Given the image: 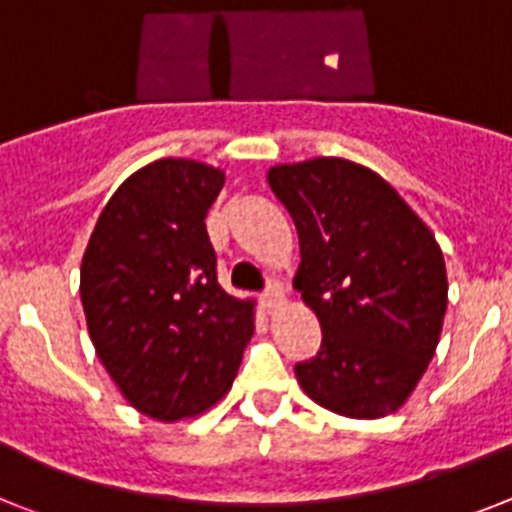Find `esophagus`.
<instances>
[{"label": "esophagus", "mask_w": 512, "mask_h": 512, "mask_svg": "<svg viewBox=\"0 0 512 512\" xmlns=\"http://www.w3.org/2000/svg\"><path fill=\"white\" fill-rule=\"evenodd\" d=\"M283 304V291L278 283H270L268 289H265L263 294V307L268 309V312H273V309H278Z\"/></svg>", "instance_id": "esophagus-1"}]
</instances>
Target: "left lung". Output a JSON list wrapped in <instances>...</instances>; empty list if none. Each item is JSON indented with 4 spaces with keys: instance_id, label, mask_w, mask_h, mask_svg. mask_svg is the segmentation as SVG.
Returning a JSON list of instances; mask_svg holds the SVG:
<instances>
[{
    "instance_id": "1",
    "label": "left lung",
    "mask_w": 512,
    "mask_h": 512,
    "mask_svg": "<svg viewBox=\"0 0 512 512\" xmlns=\"http://www.w3.org/2000/svg\"><path fill=\"white\" fill-rule=\"evenodd\" d=\"M270 190L294 218V289L322 325L317 356L294 367L304 393L351 419L406 403L435 356L448 307L432 231L380 174L343 158L273 166Z\"/></svg>"
}]
</instances>
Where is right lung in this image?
Here are the masks:
<instances>
[{
    "label": "right lung",
    "instance_id": "obj_1",
    "mask_svg": "<svg viewBox=\"0 0 512 512\" xmlns=\"http://www.w3.org/2000/svg\"><path fill=\"white\" fill-rule=\"evenodd\" d=\"M223 171L161 158L135 171L98 216L80 268L90 341L137 411L195 416L231 388L255 304L221 289L205 216Z\"/></svg>",
    "mask_w": 512,
    "mask_h": 512
}]
</instances>
